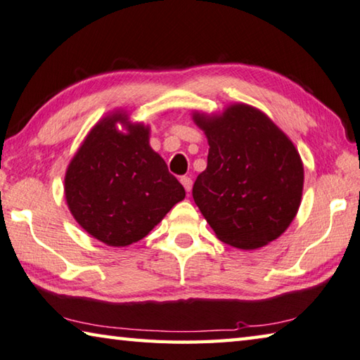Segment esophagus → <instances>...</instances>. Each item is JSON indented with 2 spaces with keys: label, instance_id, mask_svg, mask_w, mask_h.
<instances>
[{
  "label": "esophagus",
  "instance_id": "obj_1",
  "mask_svg": "<svg viewBox=\"0 0 360 360\" xmlns=\"http://www.w3.org/2000/svg\"><path fill=\"white\" fill-rule=\"evenodd\" d=\"M181 184L184 186V188H186L187 192H191L192 191V184H193L191 176H181Z\"/></svg>",
  "mask_w": 360,
  "mask_h": 360
}]
</instances>
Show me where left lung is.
Returning a JSON list of instances; mask_svg holds the SVG:
<instances>
[{"label":"left lung","mask_w":360,"mask_h":360,"mask_svg":"<svg viewBox=\"0 0 360 360\" xmlns=\"http://www.w3.org/2000/svg\"><path fill=\"white\" fill-rule=\"evenodd\" d=\"M209 143L193 200L221 243L253 250L296 217L304 167L292 141L263 112L234 103L221 115L193 113Z\"/></svg>","instance_id":"left-lung-1"}]
</instances>
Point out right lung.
<instances>
[{
  "label": "right lung",
  "mask_w": 360,
  "mask_h": 360,
  "mask_svg": "<svg viewBox=\"0 0 360 360\" xmlns=\"http://www.w3.org/2000/svg\"><path fill=\"white\" fill-rule=\"evenodd\" d=\"M120 122L126 134L115 129ZM64 193L84 231L112 247L146 236L186 191L149 146V129L116 112L91 129L70 160Z\"/></svg>",
  "instance_id": "add662e5"
}]
</instances>
